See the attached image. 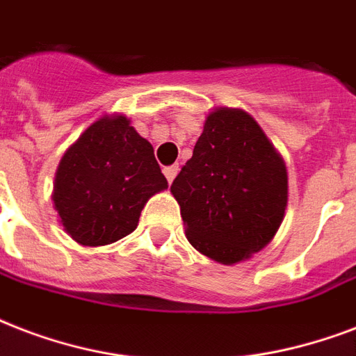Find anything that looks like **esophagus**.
Segmentation results:
<instances>
[{"instance_id": "obj_1", "label": "esophagus", "mask_w": 356, "mask_h": 356, "mask_svg": "<svg viewBox=\"0 0 356 356\" xmlns=\"http://www.w3.org/2000/svg\"><path fill=\"white\" fill-rule=\"evenodd\" d=\"M178 165H169V167H165L163 169V175H165V178H167V180H169V184H172V180H175L176 178V175H178Z\"/></svg>"}]
</instances>
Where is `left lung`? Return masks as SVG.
Instances as JSON below:
<instances>
[{"label": "left lung", "instance_id": "1", "mask_svg": "<svg viewBox=\"0 0 356 356\" xmlns=\"http://www.w3.org/2000/svg\"><path fill=\"white\" fill-rule=\"evenodd\" d=\"M170 193L187 241L234 266L271 243L288 206V170L260 124L243 109L216 107Z\"/></svg>", "mask_w": 356, "mask_h": 356}]
</instances>
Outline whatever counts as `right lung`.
<instances>
[{"mask_svg":"<svg viewBox=\"0 0 356 356\" xmlns=\"http://www.w3.org/2000/svg\"><path fill=\"white\" fill-rule=\"evenodd\" d=\"M167 189L152 145L120 113L90 124L63 154L54 208L79 245L115 243L137 228L147 202Z\"/></svg>","mask_w":356,"mask_h":356,"instance_id":"obj_1","label":"right lung"}]
</instances>
